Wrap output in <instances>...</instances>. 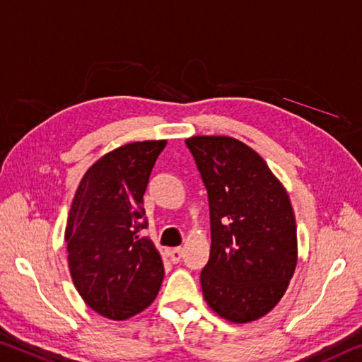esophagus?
Wrapping results in <instances>:
<instances>
[{"mask_svg":"<svg viewBox=\"0 0 362 362\" xmlns=\"http://www.w3.org/2000/svg\"><path fill=\"white\" fill-rule=\"evenodd\" d=\"M182 256H183V250H182V248L169 250V257H170V261L174 262V264L179 262V261L182 259Z\"/></svg>","mask_w":362,"mask_h":362,"instance_id":"1","label":"esophagus"}]
</instances>
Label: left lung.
Returning a JSON list of instances; mask_svg holds the SVG:
<instances>
[{
  "label": "left lung",
  "instance_id": "1",
  "mask_svg": "<svg viewBox=\"0 0 362 362\" xmlns=\"http://www.w3.org/2000/svg\"><path fill=\"white\" fill-rule=\"evenodd\" d=\"M208 190L211 253L202 271L206 303L235 324L266 315L296 267L288 193L266 160L232 136L185 140Z\"/></svg>",
  "mask_w": 362,
  "mask_h": 362
}]
</instances>
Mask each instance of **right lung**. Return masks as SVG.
I'll list each match as a JSON object with an SVG mask.
<instances>
[{"label": "right lung", "instance_id": "right-lung-1", "mask_svg": "<svg viewBox=\"0 0 362 362\" xmlns=\"http://www.w3.org/2000/svg\"><path fill=\"white\" fill-rule=\"evenodd\" d=\"M165 140L129 143L85 172L66 227L72 282L95 313L125 320L156 298L163 259L150 238L143 194Z\"/></svg>", "mask_w": 362, "mask_h": 362}]
</instances>
